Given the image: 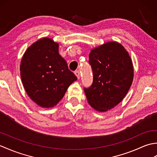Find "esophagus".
Here are the masks:
<instances>
[{"mask_svg": "<svg viewBox=\"0 0 157 157\" xmlns=\"http://www.w3.org/2000/svg\"><path fill=\"white\" fill-rule=\"evenodd\" d=\"M74 73H75V75H76L77 78H78V79H79V77H80V73H79V71H75Z\"/></svg>", "mask_w": 157, "mask_h": 157, "instance_id": "34e87169", "label": "esophagus"}]
</instances>
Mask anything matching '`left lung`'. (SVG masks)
Here are the masks:
<instances>
[{
  "mask_svg": "<svg viewBox=\"0 0 157 157\" xmlns=\"http://www.w3.org/2000/svg\"><path fill=\"white\" fill-rule=\"evenodd\" d=\"M89 63L93 72V83L84 88L92 107L106 112L124 98L134 78V66L128 52L119 42H109L92 48Z\"/></svg>",
  "mask_w": 157,
  "mask_h": 157,
  "instance_id": "8db88e82",
  "label": "left lung"
}]
</instances>
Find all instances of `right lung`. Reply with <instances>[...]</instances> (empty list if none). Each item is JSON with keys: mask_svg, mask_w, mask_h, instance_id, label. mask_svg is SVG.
Wrapping results in <instances>:
<instances>
[{"mask_svg": "<svg viewBox=\"0 0 157 157\" xmlns=\"http://www.w3.org/2000/svg\"><path fill=\"white\" fill-rule=\"evenodd\" d=\"M20 75L28 96L42 108H52L77 77L59 55V44L43 38L29 46L20 63Z\"/></svg>", "mask_w": 157, "mask_h": 157, "instance_id": "1", "label": "right lung"}]
</instances>
